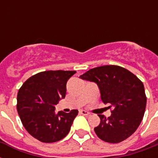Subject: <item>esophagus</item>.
Listing matches in <instances>:
<instances>
[{
    "label": "esophagus",
    "instance_id": "obj_1",
    "mask_svg": "<svg viewBox=\"0 0 158 158\" xmlns=\"http://www.w3.org/2000/svg\"><path fill=\"white\" fill-rule=\"evenodd\" d=\"M79 114H81V115H89V112H88V111H86V110H79Z\"/></svg>",
    "mask_w": 158,
    "mask_h": 158
}]
</instances>
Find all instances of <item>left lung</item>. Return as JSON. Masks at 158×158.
<instances>
[{
    "instance_id": "obj_1",
    "label": "left lung",
    "mask_w": 158,
    "mask_h": 158,
    "mask_svg": "<svg viewBox=\"0 0 158 158\" xmlns=\"http://www.w3.org/2000/svg\"><path fill=\"white\" fill-rule=\"evenodd\" d=\"M79 78L96 83L102 101L112 108L109 117L98 115L101 121L94 128L98 137L117 143L132 135L139 126L146 108L147 98L142 81L128 69L111 64L89 69Z\"/></svg>"
}]
</instances>
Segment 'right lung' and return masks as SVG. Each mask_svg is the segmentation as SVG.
Listing matches in <instances>:
<instances>
[{"label": "right lung", "mask_w": 158, "mask_h": 158, "mask_svg": "<svg viewBox=\"0 0 158 158\" xmlns=\"http://www.w3.org/2000/svg\"><path fill=\"white\" fill-rule=\"evenodd\" d=\"M76 71L48 70L26 80L18 92L17 110L22 124L33 138L43 143L64 139L78 110L55 112V106L66 94V83Z\"/></svg>", "instance_id": "1"}]
</instances>
